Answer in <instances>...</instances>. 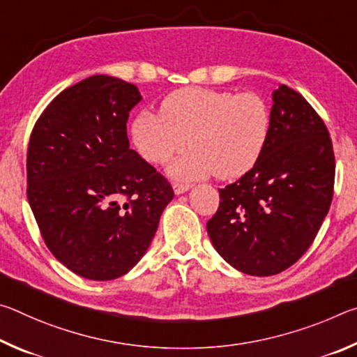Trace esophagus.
<instances>
[{
    "label": "esophagus",
    "instance_id": "34e87169",
    "mask_svg": "<svg viewBox=\"0 0 357 357\" xmlns=\"http://www.w3.org/2000/svg\"><path fill=\"white\" fill-rule=\"evenodd\" d=\"M192 187V184H184V183H173V190H174V193H176V195H181V193H184V192H187Z\"/></svg>",
    "mask_w": 357,
    "mask_h": 357
}]
</instances>
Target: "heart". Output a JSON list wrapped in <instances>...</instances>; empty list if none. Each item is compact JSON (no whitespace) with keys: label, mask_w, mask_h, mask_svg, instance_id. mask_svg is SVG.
<instances>
[{"label":"heart","mask_w":357,"mask_h":357,"mask_svg":"<svg viewBox=\"0 0 357 357\" xmlns=\"http://www.w3.org/2000/svg\"><path fill=\"white\" fill-rule=\"evenodd\" d=\"M271 113L261 96L233 94L206 88H183L168 94L160 114L142 112L132 121L137 153L160 165L185 148L167 172L178 181L215 174L220 179L243 176L263 154L269 137Z\"/></svg>","instance_id":"obj_1"}]
</instances>
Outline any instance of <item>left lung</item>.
Masks as SVG:
<instances>
[{"mask_svg":"<svg viewBox=\"0 0 357 357\" xmlns=\"http://www.w3.org/2000/svg\"><path fill=\"white\" fill-rule=\"evenodd\" d=\"M335 159L323 119L299 93H273L269 137L258 162L219 189L206 223L217 253L241 273L268 277L312 245L332 202Z\"/></svg>","mask_w":357,"mask_h":357,"instance_id":"left-lung-1","label":"left lung"}]
</instances>
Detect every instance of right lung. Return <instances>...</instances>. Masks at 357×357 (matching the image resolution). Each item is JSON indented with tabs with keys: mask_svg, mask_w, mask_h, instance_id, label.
<instances>
[{
	"mask_svg": "<svg viewBox=\"0 0 357 357\" xmlns=\"http://www.w3.org/2000/svg\"><path fill=\"white\" fill-rule=\"evenodd\" d=\"M135 84L93 75L59 93L28 146V202L59 263L89 280H113L140 261L174 193L129 148Z\"/></svg>",
	"mask_w": 357,
	"mask_h": 357,
	"instance_id": "add662e5",
	"label": "right lung"
}]
</instances>
